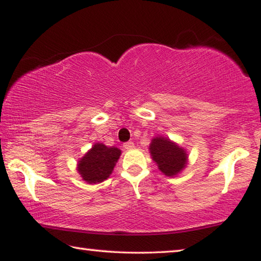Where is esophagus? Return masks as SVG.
Wrapping results in <instances>:
<instances>
[{"mask_svg":"<svg viewBox=\"0 0 261 261\" xmlns=\"http://www.w3.org/2000/svg\"><path fill=\"white\" fill-rule=\"evenodd\" d=\"M135 147V144L132 143V141H127V143L123 144V148L126 149V151H129V149H132Z\"/></svg>","mask_w":261,"mask_h":261,"instance_id":"34e87169","label":"esophagus"}]
</instances>
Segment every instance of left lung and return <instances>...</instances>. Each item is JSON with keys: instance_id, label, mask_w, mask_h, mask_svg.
<instances>
[{"instance_id": "left-lung-1", "label": "left lung", "mask_w": 261, "mask_h": 261, "mask_svg": "<svg viewBox=\"0 0 261 261\" xmlns=\"http://www.w3.org/2000/svg\"><path fill=\"white\" fill-rule=\"evenodd\" d=\"M148 149L159 170L168 177H174L179 174L188 165L189 155L187 149L180 147L168 137H154Z\"/></svg>"}]
</instances>
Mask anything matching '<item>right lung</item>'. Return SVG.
Returning <instances> with one entry per match:
<instances>
[{
	"label": "right lung",
	"instance_id": "1",
	"mask_svg": "<svg viewBox=\"0 0 261 261\" xmlns=\"http://www.w3.org/2000/svg\"><path fill=\"white\" fill-rule=\"evenodd\" d=\"M121 149L108 147L102 143H95L91 149L79 159L77 171L83 180L88 184H96L107 179L113 173L121 156Z\"/></svg>",
	"mask_w": 261,
	"mask_h": 261
}]
</instances>
